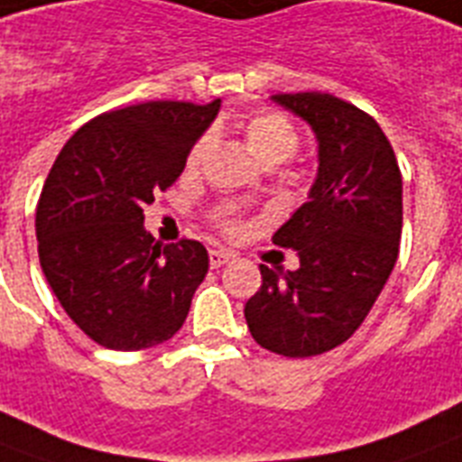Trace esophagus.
<instances>
[{"label": "esophagus", "instance_id": "esophagus-1", "mask_svg": "<svg viewBox=\"0 0 462 462\" xmlns=\"http://www.w3.org/2000/svg\"><path fill=\"white\" fill-rule=\"evenodd\" d=\"M230 261H232L230 251H223V249L208 251V263H211V267H220V265H225V263H230Z\"/></svg>", "mask_w": 462, "mask_h": 462}]
</instances>
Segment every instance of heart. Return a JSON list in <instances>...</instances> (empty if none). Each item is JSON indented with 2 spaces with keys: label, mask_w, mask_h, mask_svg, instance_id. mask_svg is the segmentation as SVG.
Wrapping results in <instances>:
<instances>
[{
  "label": "heart",
  "mask_w": 462,
  "mask_h": 462,
  "mask_svg": "<svg viewBox=\"0 0 462 462\" xmlns=\"http://www.w3.org/2000/svg\"><path fill=\"white\" fill-rule=\"evenodd\" d=\"M242 134L246 145L251 147V152L267 166L286 162L291 154L296 152L298 145H300L298 126L286 117L284 112L277 110H263L251 115V117L242 124ZM207 150L208 135H201L199 141L192 145V150H189L188 154V162H185V166H188L189 171L201 164V159H204ZM218 227L225 235H232V232L237 230V223L230 218H220Z\"/></svg>",
  "instance_id": "obj_1"
}]
</instances>
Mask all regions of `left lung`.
<instances>
[{"instance_id": "8db88e82", "label": "left lung", "mask_w": 462, "mask_h": 462, "mask_svg": "<svg viewBox=\"0 0 462 462\" xmlns=\"http://www.w3.org/2000/svg\"><path fill=\"white\" fill-rule=\"evenodd\" d=\"M319 141L310 199L274 232L296 249L298 270L261 265L263 284L244 317L255 343L284 356H315L350 338L381 296L399 255L402 171L371 115L331 93H277Z\"/></svg>"}]
</instances>
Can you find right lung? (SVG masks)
I'll return each mask as SVG.
<instances>
[{
  "label": "right lung",
  "mask_w": 462,
  "mask_h": 462,
  "mask_svg": "<svg viewBox=\"0 0 462 462\" xmlns=\"http://www.w3.org/2000/svg\"><path fill=\"white\" fill-rule=\"evenodd\" d=\"M185 100L103 112L63 145L37 204V251L63 310L110 350H143L183 327L208 270L204 244H162L143 208L183 173L218 115Z\"/></svg>",
  "instance_id": "1"
}]
</instances>
